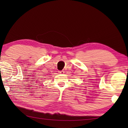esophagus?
I'll return each instance as SVG.
<instances>
[{
	"instance_id": "esophagus-1",
	"label": "esophagus",
	"mask_w": 128,
	"mask_h": 128,
	"mask_svg": "<svg viewBox=\"0 0 128 128\" xmlns=\"http://www.w3.org/2000/svg\"><path fill=\"white\" fill-rule=\"evenodd\" d=\"M58 73H59V74H64V70L58 71Z\"/></svg>"
}]
</instances>
